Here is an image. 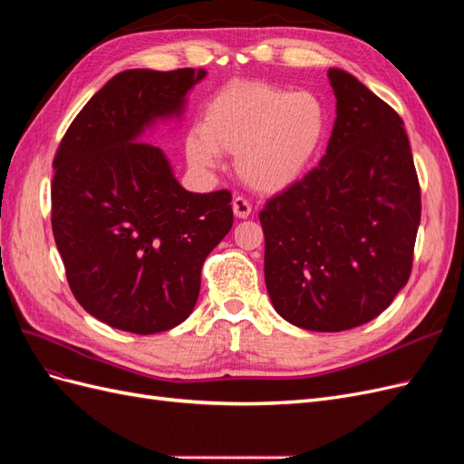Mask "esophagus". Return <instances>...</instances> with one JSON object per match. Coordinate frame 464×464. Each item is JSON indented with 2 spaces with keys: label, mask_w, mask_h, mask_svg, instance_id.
Listing matches in <instances>:
<instances>
[{
  "label": "esophagus",
  "mask_w": 464,
  "mask_h": 464,
  "mask_svg": "<svg viewBox=\"0 0 464 464\" xmlns=\"http://www.w3.org/2000/svg\"><path fill=\"white\" fill-rule=\"evenodd\" d=\"M232 208H234V215L237 218H247L251 215V203L244 198V195H237V198H234Z\"/></svg>",
  "instance_id": "esophagus-1"
}]
</instances>
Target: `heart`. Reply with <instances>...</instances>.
Wrapping results in <instances>:
<instances>
[{"mask_svg": "<svg viewBox=\"0 0 464 464\" xmlns=\"http://www.w3.org/2000/svg\"><path fill=\"white\" fill-rule=\"evenodd\" d=\"M329 111L315 92L271 82H234L217 91L203 110V125L186 135V154L210 170L220 152L237 154L246 184L278 191L298 181L325 141Z\"/></svg>", "mask_w": 464, "mask_h": 464, "instance_id": "heart-1", "label": "heart"}]
</instances>
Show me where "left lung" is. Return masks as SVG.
Returning a JSON list of instances; mask_svg holds the SVG:
<instances>
[{
    "label": "left lung",
    "mask_w": 464,
    "mask_h": 464,
    "mask_svg": "<svg viewBox=\"0 0 464 464\" xmlns=\"http://www.w3.org/2000/svg\"><path fill=\"white\" fill-rule=\"evenodd\" d=\"M336 120L325 157L265 203V285L280 317L336 333L372 321L409 283L422 215L402 120L329 69Z\"/></svg>",
    "instance_id": "left-lung-1"
}]
</instances>
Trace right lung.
<instances>
[{
  "instance_id": "1",
  "label": "right lung",
  "mask_w": 464,
  "mask_h": 464,
  "mask_svg": "<svg viewBox=\"0 0 464 464\" xmlns=\"http://www.w3.org/2000/svg\"><path fill=\"white\" fill-rule=\"evenodd\" d=\"M203 69H128L69 125L53 157L52 230L75 300L106 325L168 331L193 312L207 256L232 228V193H191L159 147L154 118L179 114Z\"/></svg>"
}]
</instances>
